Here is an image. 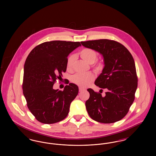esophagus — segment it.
<instances>
[{
  "instance_id": "obj_1",
  "label": "esophagus",
  "mask_w": 156,
  "mask_h": 156,
  "mask_svg": "<svg viewBox=\"0 0 156 156\" xmlns=\"http://www.w3.org/2000/svg\"><path fill=\"white\" fill-rule=\"evenodd\" d=\"M84 90H85V89H82V88H81V87H80V88H79V91H80V92H81L82 91H84Z\"/></svg>"
}]
</instances>
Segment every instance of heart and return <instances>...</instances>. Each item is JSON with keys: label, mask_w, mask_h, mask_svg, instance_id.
<instances>
[{"label": "heart", "mask_w": 156, "mask_h": 156, "mask_svg": "<svg viewBox=\"0 0 156 156\" xmlns=\"http://www.w3.org/2000/svg\"><path fill=\"white\" fill-rule=\"evenodd\" d=\"M80 54L82 59L86 61L89 64L94 63L97 58V53L94 50L85 48L82 49L80 52ZM75 55H70L67 61V69L69 70L72 68L73 63L74 61ZM94 67L97 71H100L102 69L103 65L100 61H98L94 64ZM95 79V76L93 73H88L87 74H80L77 73L73 75L71 78V80L73 83L78 85L82 88H85L89 85L91 82L93 81Z\"/></svg>", "instance_id": "heart-1"}]
</instances>
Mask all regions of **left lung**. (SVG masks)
<instances>
[{
	"mask_svg": "<svg viewBox=\"0 0 156 156\" xmlns=\"http://www.w3.org/2000/svg\"><path fill=\"white\" fill-rule=\"evenodd\" d=\"M81 43L102 54L105 64L95 84L107 92L102 97L93 89H87L90 97L85 105L89 116L103 123L118 122L126 116L135 98L137 76L133 58L123 45L114 40L101 39Z\"/></svg>",
	"mask_w": 156,
	"mask_h": 156,
	"instance_id": "8db88e82",
	"label": "left lung"
}]
</instances>
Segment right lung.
Returning a JSON list of instances; mask_svg holds the SVG:
<instances>
[{"label":"right lung","instance_id":"add662e5","mask_svg":"<svg viewBox=\"0 0 156 156\" xmlns=\"http://www.w3.org/2000/svg\"><path fill=\"white\" fill-rule=\"evenodd\" d=\"M81 45L80 42L47 41L34 48L27 57L23 92L29 109L38 122L52 124L67 117L78 87L69 83L61 91L53 89V85L66 71L69 54Z\"/></svg>","mask_w":156,"mask_h":156}]
</instances>
